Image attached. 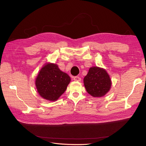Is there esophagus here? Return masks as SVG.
Instances as JSON below:
<instances>
[{
    "label": "esophagus",
    "mask_w": 146,
    "mask_h": 146,
    "mask_svg": "<svg viewBox=\"0 0 146 146\" xmlns=\"http://www.w3.org/2000/svg\"><path fill=\"white\" fill-rule=\"evenodd\" d=\"M74 80L76 81V82H80L81 81V78L79 77H77V76H76V77H74Z\"/></svg>",
    "instance_id": "1"
}]
</instances>
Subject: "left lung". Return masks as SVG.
<instances>
[{
  "instance_id": "8db88e82",
  "label": "left lung",
  "mask_w": 146,
  "mask_h": 146,
  "mask_svg": "<svg viewBox=\"0 0 146 146\" xmlns=\"http://www.w3.org/2000/svg\"><path fill=\"white\" fill-rule=\"evenodd\" d=\"M83 82L86 91L94 98L104 96L111 86V79L107 71L97 66L90 68Z\"/></svg>"
}]
</instances>
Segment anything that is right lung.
I'll return each instance as SVG.
<instances>
[{
	"label": "right lung",
	"instance_id": "right-lung-1",
	"mask_svg": "<svg viewBox=\"0 0 146 146\" xmlns=\"http://www.w3.org/2000/svg\"><path fill=\"white\" fill-rule=\"evenodd\" d=\"M70 81L68 75L61 71L56 64L46 63L35 80L39 94L42 98L55 101L62 95Z\"/></svg>",
	"mask_w": 146,
	"mask_h": 146
}]
</instances>
